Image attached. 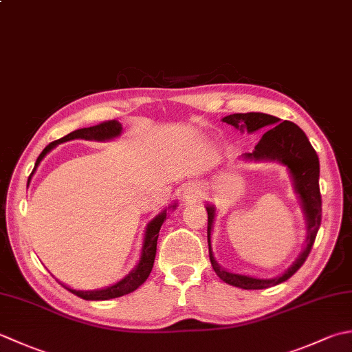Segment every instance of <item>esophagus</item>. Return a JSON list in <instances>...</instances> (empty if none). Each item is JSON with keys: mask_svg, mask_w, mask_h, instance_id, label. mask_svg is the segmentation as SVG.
<instances>
[{"mask_svg": "<svg viewBox=\"0 0 352 352\" xmlns=\"http://www.w3.org/2000/svg\"><path fill=\"white\" fill-rule=\"evenodd\" d=\"M201 194H203L201 186L192 183V184H188L184 188L183 198L186 199V201H192V199H198L199 197H201Z\"/></svg>", "mask_w": 352, "mask_h": 352, "instance_id": "obj_1", "label": "esophagus"}]
</instances>
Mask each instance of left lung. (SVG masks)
Here are the masks:
<instances>
[{"label": "left lung", "instance_id": "left-lung-1", "mask_svg": "<svg viewBox=\"0 0 352 352\" xmlns=\"http://www.w3.org/2000/svg\"><path fill=\"white\" fill-rule=\"evenodd\" d=\"M223 122L235 126L241 133L247 131L249 134H253L256 131H261V133L265 131L252 153H245L241 155V158L245 162H278L282 166H285L288 175L292 178L294 194L298 195L302 212H304L307 224L304 250L299 253V256L296 258L294 263L284 273L274 278H256L249 276V274L229 272L218 264V261L213 256L210 245V233L213 229V223H215L217 208L213 204H206V210H208L209 256L210 264L218 274V278L224 280L226 284L244 288V290H263V288L278 285L280 282H285L288 278H292L302 267V264L305 263L309 252H311L322 219L319 157L316 154L304 131L293 122H282L278 117L264 113L230 114L226 116Z\"/></svg>", "mask_w": 352, "mask_h": 352}]
</instances>
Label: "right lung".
Wrapping results in <instances>:
<instances>
[{"label":"right lung","mask_w":352,"mask_h":352,"mask_svg":"<svg viewBox=\"0 0 352 352\" xmlns=\"http://www.w3.org/2000/svg\"><path fill=\"white\" fill-rule=\"evenodd\" d=\"M122 134V123L117 120H109V122H103L100 125L96 126H89V128H82V129H76L73 133L67 134L62 139L52 142L43 153L39 154L36 163H34V168L32 170V174H34V170L39 166V163L43 162V158L50 153L52 149H54L58 144L64 143V142H70L74 139H82V140H96V142H107V140H113L116 137H119ZM32 175L29 177V180ZM174 210L177 209V203L170 204L169 208L162 210L158 215H155L146 226V230H144V238H143V244H142V252H140V259L137 265L131 270L125 278L120 279L119 282H116L113 285L99 288V290H74V288H70L64 285L68 292H72L73 294L79 296V298L85 299V300H108V299H114V298H120V296H125L128 293H133L137 290L144 280L148 279L151 270H153L154 265V259H155V252H157V239H158V232H160V227L163 224L164 219L168 218V210Z\"/></svg>","instance_id":"obj_1"}]
</instances>
